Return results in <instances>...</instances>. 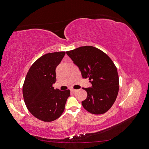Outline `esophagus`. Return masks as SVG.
Here are the masks:
<instances>
[{
    "instance_id": "esophagus-1",
    "label": "esophagus",
    "mask_w": 149,
    "mask_h": 149,
    "mask_svg": "<svg viewBox=\"0 0 149 149\" xmlns=\"http://www.w3.org/2000/svg\"><path fill=\"white\" fill-rule=\"evenodd\" d=\"M76 91H77V90H76V89H71V91L73 92V93H75V92H76Z\"/></svg>"
}]
</instances>
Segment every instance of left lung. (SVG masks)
<instances>
[{
    "instance_id": "8db88e82",
    "label": "left lung",
    "mask_w": 149,
    "mask_h": 149,
    "mask_svg": "<svg viewBox=\"0 0 149 149\" xmlns=\"http://www.w3.org/2000/svg\"><path fill=\"white\" fill-rule=\"evenodd\" d=\"M66 54L88 78L91 88H83L88 93L82 101L84 109L93 114L105 113L113 105L118 96L119 81L113 61L101 49L92 46L80 47Z\"/></svg>"
}]
</instances>
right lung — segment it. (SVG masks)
Returning a JSON list of instances; mask_svg holds the SVG:
<instances>
[{
    "label": "right lung",
    "mask_w": 149,
    "mask_h": 149,
    "mask_svg": "<svg viewBox=\"0 0 149 149\" xmlns=\"http://www.w3.org/2000/svg\"><path fill=\"white\" fill-rule=\"evenodd\" d=\"M65 52L49 53L40 57L31 66L23 85V96L30 113L44 122L53 121L65 110L69 89H55L56 68L60 63Z\"/></svg>",
    "instance_id": "1"
}]
</instances>
